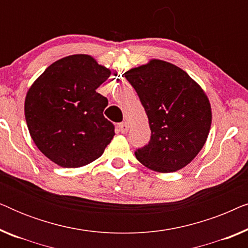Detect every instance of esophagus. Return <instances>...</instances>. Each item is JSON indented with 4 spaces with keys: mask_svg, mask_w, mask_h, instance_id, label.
<instances>
[{
    "mask_svg": "<svg viewBox=\"0 0 248 248\" xmlns=\"http://www.w3.org/2000/svg\"><path fill=\"white\" fill-rule=\"evenodd\" d=\"M118 127H120V130L122 133H127L128 131V125L126 122H124V123H121L120 125H118Z\"/></svg>",
    "mask_w": 248,
    "mask_h": 248,
    "instance_id": "obj_1",
    "label": "esophagus"
}]
</instances>
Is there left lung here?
<instances>
[{
    "label": "left lung",
    "instance_id": "8db88e82",
    "mask_svg": "<svg viewBox=\"0 0 248 248\" xmlns=\"http://www.w3.org/2000/svg\"><path fill=\"white\" fill-rule=\"evenodd\" d=\"M144 107L150 142L134 152L142 165L157 172H174L194 159L208 139L211 105L201 86L184 70L162 60L124 73Z\"/></svg>",
    "mask_w": 248,
    "mask_h": 248
}]
</instances>
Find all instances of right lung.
Returning a JSON list of instances; mask_svg holds the SVG:
<instances>
[{"mask_svg": "<svg viewBox=\"0 0 248 248\" xmlns=\"http://www.w3.org/2000/svg\"><path fill=\"white\" fill-rule=\"evenodd\" d=\"M110 74L93 56L76 54L50 64L27 91L30 137L54 164L82 167L113 140L114 125L103 114L108 100L96 91Z\"/></svg>", "mask_w": 248, "mask_h": 248, "instance_id": "1", "label": "right lung"}]
</instances>
